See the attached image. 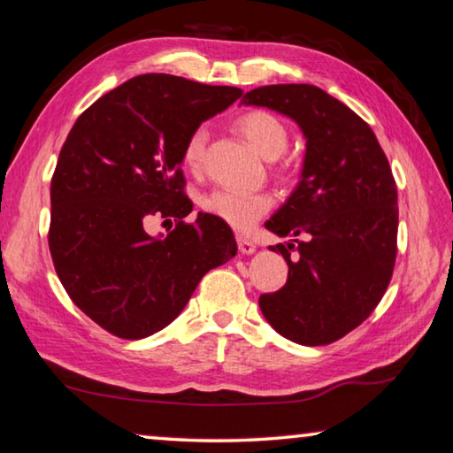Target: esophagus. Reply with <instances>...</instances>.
Returning a JSON list of instances; mask_svg holds the SVG:
<instances>
[{"label": "esophagus", "instance_id": "34e87169", "mask_svg": "<svg viewBox=\"0 0 453 453\" xmlns=\"http://www.w3.org/2000/svg\"><path fill=\"white\" fill-rule=\"evenodd\" d=\"M237 248H240L243 256H250V254H254V251H256V243L248 240V237H237Z\"/></svg>", "mask_w": 453, "mask_h": 453}]
</instances>
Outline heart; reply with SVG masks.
<instances>
[{"instance_id": "b5f03b06", "label": "heart", "mask_w": 453, "mask_h": 453, "mask_svg": "<svg viewBox=\"0 0 453 453\" xmlns=\"http://www.w3.org/2000/svg\"><path fill=\"white\" fill-rule=\"evenodd\" d=\"M235 129L265 159L280 157L288 150L289 132L283 121L265 110H251L235 119ZM208 129L197 127L183 143L181 159L191 172H199L205 162ZM203 210L224 221L237 232H250L267 211L272 210V197L264 191H242L219 188L203 199Z\"/></svg>"}]
</instances>
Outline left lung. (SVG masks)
Wrapping results in <instances>:
<instances>
[{
    "mask_svg": "<svg viewBox=\"0 0 453 453\" xmlns=\"http://www.w3.org/2000/svg\"><path fill=\"white\" fill-rule=\"evenodd\" d=\"M242 102L296 119L308 140L300 183L265 224L302 240L272 245L288 262V281L259 296V308L288 340L326 346L370 318L392 280L400 216L392 167L372 127L316 86H264Z\"/></svg>",
    "mask_w": 453,
    "mask_h": 453,
    "instance_id": "1",
    "label": "left lung"
}]
</instances>
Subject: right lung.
Segmentation results:
<instances>
[{
  "mask_svg": "<svg viewBox=\"0 0 453 453\" xmlns=\"http://www.w3.org/2000/svg\"><path fill=\"white\" fill-rule=\"evenodd\" d=\"M243 91L178 75L145 73L91 104L75 121L51 178L50 254L72 302L124 340L164 329L186 308L199 280L229 262L227 224L199 213L186 196L181 151L188 135ZM153 217L174 218L151 238Z\"/></svg>",
  "mask_w": 453,
  "mask_h": 453,
  "instance_id": "add662e5",
  "label": "right lung"
}]
</instances>
